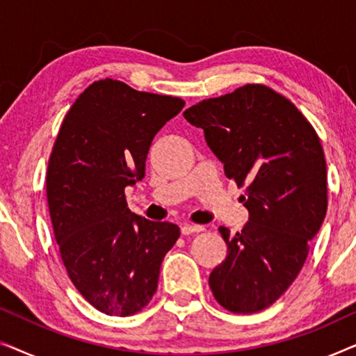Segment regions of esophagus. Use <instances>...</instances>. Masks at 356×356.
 Returning a JSON list of instances; mask_svg holds the SVG:
<instances>
[{
  "instance_id": "esophagus-1",
  "label": "esophagus",
  "mask_w": 356,
  "mask_h": 356,
  "mask_svg": "<svg viewBox=\"0 0 356 356\" xmlns=\"http://www.w3.org/2000/svg\"><path fill=\"white\" fill-rule=\"evenodd\" d=\"M204 232V227L201 225H191V223H184L181 227L183 235H193V233H201Z\"/></svg>"
}]
</instances>
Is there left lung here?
<instances>
[{"label": "left lung", "instance_id": "1", "mask_svg": "<svg viewBox=\"0 0 356 356\" xmlns=\"http://www.w3.org/2000/svg\"><path fill=\"white\" fill-rule=\"evenodd\" d=\"M227 178L245 186L250 222L218 232L227 257L209 277L217 303L236 314L269 308L298 277L327 211V168L319 136L279 92L246 84L189 106Z\"/></svg>", "mask_w": 356, "mask_h": 356}]
</instances>
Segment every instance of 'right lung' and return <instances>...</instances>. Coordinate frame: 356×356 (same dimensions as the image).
Listing matches in <instances>:
<instances>
[{
    "instance_id": "add662e5",
    "label": "right lung",
    "mask_w": 356,
    "mask_h": 356,
    "mask_svg": "<svg viewBox=\"0 0 356 356\" xmlns=\"http://www.w3.org/2000/svg\"><path fill=\"white\" fill-rule=\"evenodd\" d=\"M179 97L100 79L77 97L48 159L47 201L63 264L77 291L108 316H133L157 291L178 225L136 216L126 186L140 181L154 136Z\"/></svg>"
}]
</instances>
